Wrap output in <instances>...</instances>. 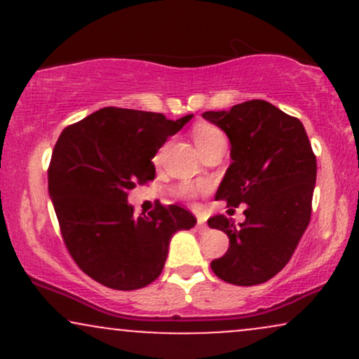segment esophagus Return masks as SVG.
<instances>
[{
  "label": "esophagus",
  "mask_w": 359,
  "mask_h": 359,
  "mask_svg": "<svg viewBox=\"0 0 359 359\" xmlns=\"http://www.w3.org/2000/svg\"><path fill=\"white\" fill-rule=\"evenodd\" d=\"M196 228L199 229V231H205V229H208V224H205V221L203 219V217H199V219H197Z\"/></svg>",
  "instance_id": "1"
}]
</instances>
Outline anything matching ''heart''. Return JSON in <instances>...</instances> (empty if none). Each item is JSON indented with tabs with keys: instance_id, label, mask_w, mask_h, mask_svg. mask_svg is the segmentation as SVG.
Wrapping results in <instances>:
<instances>
[{
	"instance_id": "heart-1",
	"label": "heart",
	"mask_w": 359,
	"mask_h": 359,
	"mask_svg": "<svg viewBox=\"0 0 359 359\" xmlns=\"http://www.w3.org/2000/svg\"><path fill=\"white\" fill-rule=\"evenodd\" d=\"M192 138L194 142H196L197 148L203 151L208 147H211L212 143L219 142V140H224V135H222L219 128L211 125V123H197V125L192 128ZM199 191H201L199 185H194V184H182L179 189V192L182 194L184 197H194Z\"/></svg>"
}]
</instances>
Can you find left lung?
<instances>
[{"mask_svg":"<svg viewBox=\"0 0 359 359\" xmlns=\"http://www.w3.org/2000/svg\"><path fill=\"white\" fill-rule=\"evenodd\" d=\"M231 143V165L216 199L231 208L248 204L245 222L226 216L208 224L228 234L224 257L211 269L233 285H258L278 273L292 258L312 212L317 163L304 125L277 106L253 100L229 111H205Z\"/></svg>","mask_w":359,"mask_h":359,"instance_id":"obj_1","label":"left lung"}]
</instances>
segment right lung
Segmentation results:
<instances>
[{
    "mask_svg": "<svg viewBox=\"0 0 359 359\" xmlns=\"http://www.w3.org/2000/svg\"><path fill=\"white\" fill-rule=\"evenodd\" d=\"M192 114L167 119L150 111L102 108L67 126L48 167V194L65 246L77 266L114 290L158 278L168 243L196 217L177 204L135 216L128 192L155 179L151 162Z\"/></svg>",
    "mask_w": 359,
    "mask_h": 359,
    "instance_id": "1",
    "label": "right lung"
}]
</instances>
